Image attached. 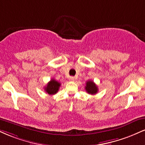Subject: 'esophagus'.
Wrapping results in <instances>:
<instances>
[{"label": "esophagus", "mask_w": 145, "mask_h": 145, "mask_svg": "<svg viewBox=\"0 0 145 145\" xmlns=\"http://www.w3.org/2000/svg\"><path fill=\"white\" fill-rule=\"evenodd\" d=\"M75 80H76V78H75L74 77H73V76L72 77L69 78V81H74Z\"/></svg>", "instance_id": "obj_1"}]
</instances>
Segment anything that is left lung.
<instances>
[{"label": "left lung", "mask_w": 145, "mask_h": 145, "mask_svg": "<svg viewBox=\"0 0 145 145\" xmlns=\"http://www.w3.org/2000/svg\"><path fill=\"white\" fill-rule=\"evenodd\" d=\"M85 90L90 95H95L98 92V87L95 84V83L91 80H88L86 82V86H85Z\"/></svg>", "instance_id": "left-lung-1"}]
</instances>
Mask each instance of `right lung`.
<instances>
[{
  "label": "right lung",
  "mask_w": 145,
  "mask_h": 145,
  "mask_svg": "<svg viewBox=\"0 0 145 145\" xmlns=\"http://www.w3.org/2000/svg\"><path fill=\"white\" fill-rule=\"evenodd\" d=\"M61 84L55 80L51 79L50 81L46 84V86L44 87V90L50 95H55L58 92Z\"/></svg>",
  "instance_id": "add662e5"
}]
</instances>
